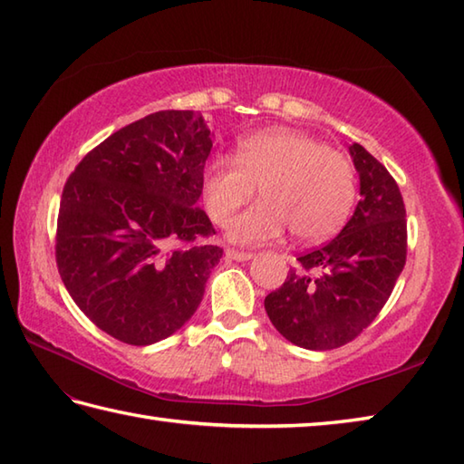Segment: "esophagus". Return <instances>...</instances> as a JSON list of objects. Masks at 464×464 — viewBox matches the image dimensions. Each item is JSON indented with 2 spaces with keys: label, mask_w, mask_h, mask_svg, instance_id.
Wrapping results in <instances>:
<instances>
[{
  "label": "esophagus",
  "mask_w": 464,
  "mask_h": 464,
  "mask_svg": "<svg viewBox=\"0 0 464 464\" xmlns=\"http://www.w3.org/2000/svg\"><path fill=\"white\" fill-rule=\"evenodd\" d=\"M225 257L227 259H233V261H247L253 257L251 251H241V249H235V247H227L225 249Z\"/></svg>",
  "instance_id": "obj_1"
}]
</instances>
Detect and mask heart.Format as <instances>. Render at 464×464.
<instances>
[{"label": "heart", "instance_id": "1", "mask_svg": "<svg viewBox=\"0 0 464 464\" xmlns=\"http://www.w3.org/2000/svg\"><path fill=\"white\" fill-rule=\"evenodd\" d=\"M259 187L261 201L229 223L237 243H266L289 227L304 243L330 239L356 203V169L346 154L314 136L271 129L243 136L233 157L215 154L203 170V201L225 225Z\"/></svg>", "mask_w": 464, "mask_h": 464}]
</instances>
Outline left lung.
<instances>
[{"instance_id": "8db88e82", "label": "left lung", "mask_w": 464, "mask_h": 464, "mask_svg": "<svg viewBox=\"0 0 464 464\" xmlns=\"http://www.w3.org/2000/svg\"><path fill=\"white\" fill-rule=\"evenodd\" d=\"M360 203L338 237L297 257L266 312L285 340L305 350H334L356 340L388 302L406 263L402 193L378 159L353 142Z\"/></svg>"}]
</instances>
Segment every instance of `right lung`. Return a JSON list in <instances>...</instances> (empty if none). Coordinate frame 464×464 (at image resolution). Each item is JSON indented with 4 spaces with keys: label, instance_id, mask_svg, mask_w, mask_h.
I'll return each mask as SVG.
<instances>
[{
    "label": "right lung",
    "instance_id": "1",
    "mask_svg": "<svg viewBox=\"0 0 464 464\" xmlns=\"http://www.w3.org/2000/svg\"><path fill=\"white\" fill-rule=\"evenodd\" d=\"M211 132L190 111H160L116 130L63 185L56 263L100 330L149 346L197 312L223 249L197 205Z\"/></svg>",
    "mask_w": 464,
    "mask_h": 464
}]
</instances>
